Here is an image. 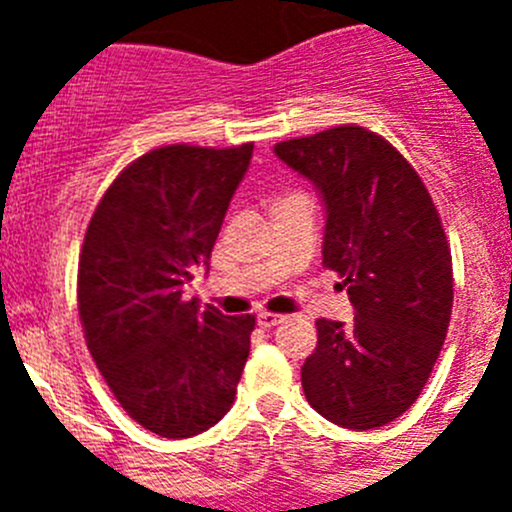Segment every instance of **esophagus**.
<instances>
[{
	"instance_id": "obj_1",
	"label": "esophagus",
	"mask_w": 512,
	"mask_h": 512,
	"mask_svg": "<svg viewBox=\"0 0 512 512\" xmlns=\"http://www.w3.org/2000/svg\"><path fill=\"white\" fill-rule=\"evenodd\" d=\"M285 322V317L282 314H275V312H260L257 314V324H260L262 329H272L277 327V324Z\"/></svg>"
}]
</instances>
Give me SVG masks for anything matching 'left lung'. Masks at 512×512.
I'll list each match as a JSON object with an SVG mask.
<instances>
[{"instance_id": "obj_1", "label": "left lung", "mask_w": 512, "mask_h": 512, "mask_svg": "<svg viewBox=\"0 0 512 512\" xmlns=\"http://www.w3.org/2000/svg\"><path fill=\"white\" fill-rule=\"evenodd\" d=\"M319 190L322 265L337 272L354 322H317L302 366L309 406L352 431L411 409L441 354L453 307L451 247L426 185L376 133L337 126L275 146Z\"/></svg>"}]
</instances>
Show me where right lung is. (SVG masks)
I'll return each instance as SVG.
<instances>
[{
  "label": "right lung",
  "instance_id": "1",
  "mask_svg": "<svg viewBox=\"0 0 512 512\" xmlns=\"http://www.w3.org/2000/svg\"><path fill=\"white\" fill-rule=\"evenodd\" d=\"M252 143H178L133 160L103 193L79 257V317L98 371L133 421L163 438L230 411L255 317L185 299L208 265Z\"/></svg>",
  "mask_w": 512,
  "mask_h": 512
}]
</instances>
